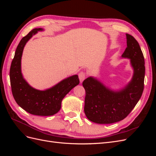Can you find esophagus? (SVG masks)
Wrapping results in <instances>:
<instances>
[{"instance_id": "1", "label": "esophagus", "mask_w": 156, "mask_h": 156, "mask_svg": "<svg viewBox=\"0 0 156 156\" xmlns=\"http://www.w3.org/2000/svg\"><path fill=\"white\" fill-rule=\"evenodd\" d=\"M87 76V73L85 72H81L79 73V78L80 82L82 83Z\"/></svg>"}]
</instances>
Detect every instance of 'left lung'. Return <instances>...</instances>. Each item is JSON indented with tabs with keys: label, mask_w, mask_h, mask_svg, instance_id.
<instances>
[{
	"label": "left lung",
	"mask_w": 156,
	"mask_h": 156,
	"mask_svg": "<svg viewBox=\"0 0 156 156\" xmlns=\"http://www.w3.org/2000/svg\"><path fill=\"white\" fill-rule=\"evenodd\" d=\"M127 48L122 54L131 60L134 69L131 81L119 92H113L93 77L83 82L85 89L84 113L87 119L97 124H112L124 119L142 96L145 75L144 58L133 36L127 34Z\"/></svg>",
	"instance_id": "8db88e82"
}]
</instances>
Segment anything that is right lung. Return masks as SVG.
<instances>
[{
  "instance_id": "obj_1",
  "label": "right lung",
  "mask_w": 156,
  "mask_h": 156,
  "mask_svg": "<svg viewBox=\"0 0 156 156\" xmlns=\"http://www.w3.org/2000/svg\"><path fill=\"white\" fill-rule=\"evenodd\" d=\"M42 30L34 29L23 37L17 45L12 62L10 78L13 96L17 104L30 114L37 116H51L58 112L65 96L79 83L78 75H75L44 91L32 88L23 78L21 60L23 48L30 37Z\"/></svg>"
}]
</instances>
